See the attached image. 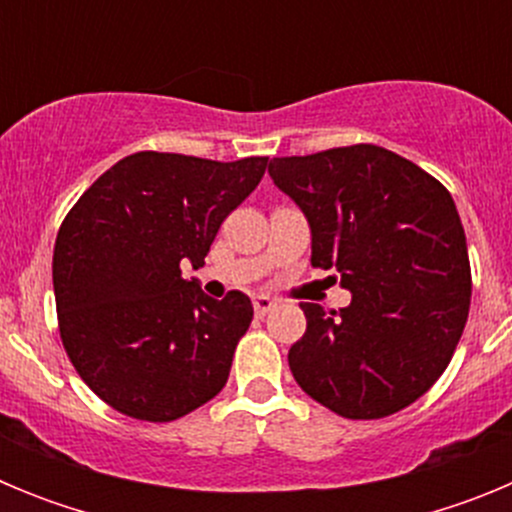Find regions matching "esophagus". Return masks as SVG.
<instances>
[{
	"label": "esophagus",
	"mask_w": 512,
	"mask_h": 512,
	"mask_svg": "<svg viewBox=\"0 0 512 512\" xmlns=\"http://www.w3.org/2000/svg\"><path fill=\"white\" fill-rule=\"evenodd\" d=\"M277 307V300L269 295H259V297H253V310H256V315L259 318H264V315H269L271 310Z\"/></svg>",
	"instance_id": "1"
}]
</instances>
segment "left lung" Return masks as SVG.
I'll return each mask as SVG.
<instances>
[{
  "label": "left lung",
  "mask_w": 512,
  "mask_h": 512,
  "mask_svg": "<svg viewBox=\"0 0 512 512\" xmlns=\"http://www.w3.org/2000/svg\"><path fill=\"white\" fill-rule=\"evenodd\" d=\"M269 176L307 217L312 266L336 269L351 292L341 312L302 302L292 377L343 418L408 408L449 366L467 325L472 274L451 194L369 143L274 158Z\"/></svg>",
  "instance_id": "obj_1"
}]
</instances>
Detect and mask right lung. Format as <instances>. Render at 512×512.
<instances>
[{"mask_svg":"<svg viewBox=\"0 0 512 512\" xmlns=\"http://www.w3.org/2000/svg\"><path fill=\"white\" fill-rule=\"evenodd\" d=\"M266 164L140 151L71 207L53 248L58 328L79 377L107 405L169 423L225 387L253 305L238 289L212 300L182 266H205Z\"/></svg>","mask_w":512,"mask_h":512,"instance_id":"1","label":"right lung"}]
</instances>
